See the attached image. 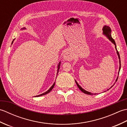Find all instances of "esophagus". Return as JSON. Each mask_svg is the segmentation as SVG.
Here are the masks:
<instances>
[{
    "mask_svg": "<svg viewBox=\"0 0 127 127\" xmlns=\"http://www.w3.org/2000/svg\"><path fill=\"white\" fill-rule=\"evenodd\" d=\"M72 58H73V57H72V54L69 52H66L63 56V59L64 61H71Z\"/></svg>",
    "mask_w": 127,
    "mask_h": 127,
    "instance_id": "34e87169",
    "label": "esophagus"
}]
</instances>
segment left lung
Returning a JSON list of instances; mask_svg holds the SVG:
<instances>
[{
	"label": "left lung",
	"instance_id": "left-lung-1",
	"mask_svg": "<svg viewBox=\"0 0 127 127\" xmlns=\"http://www.w3.org/2000/svg\"><path fill=\"white\" fill-rule=\"evenodd\" d=\"M102 31H103V34H104L105 35H106L107 36V38H108L110 41H111L113 44H114L115 45V48L116 50L117 51V54L118 55V58H119L120 59V68H119V72H118V74H119V72H120V69H121V61H120V54H119V52H118V51L117 50V48H116V43H115V40L113 39V38L111 36V28H110L109 26H104L103 27V28H102ZM118 77L117 78L116 80V81H117V79H118ZM75 82H76V85L77 86V87H79V88L80 89V90L83 93H84L85 94H88V95H93V94H96V93H95V94H93L92 93H91L90 92H88V91H86V90H83V89L81 87V86L78 84V83L76 82V81L75 80ZM115 85V84H114ZM114 86V85H113ZM111 87H112V86Z\"/></svg>",
	"mask_w": 127,
	"mask_h": 127
}]
</instances>
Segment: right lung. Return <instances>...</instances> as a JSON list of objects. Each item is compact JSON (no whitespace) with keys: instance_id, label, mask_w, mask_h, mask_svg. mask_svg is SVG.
I'll return each mask as SVG.
<instances>
[{"instance_id":"1","label":"right lung","mask_w":127,"mask_h":127,"mask_svg":"<svg viewBox=\"0 0 127 127\" xmlns=\"http://www.w3.org/2000/svg\"><path fill=\"white\" fill-rule=\"evenodd\" d=\"M26 28H22V29H26ZM13 41L12 42V44L13 43ZM60 65H61V62H59V64H58V69H57V74H58V70H59V68H60ZM55 82L53 83V85L51 86V88L49 89V90H48L47 91H46V92H44V93H42V94H40V95H36V96H37V97H38V96H42V95H45V94H47V93H48L49 92H50L51 91V90H52V89L53 88V87H54V86H55Z\"/></svg>"}]
</instances>
